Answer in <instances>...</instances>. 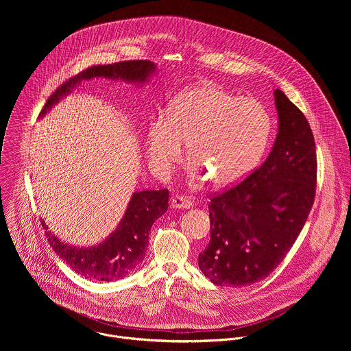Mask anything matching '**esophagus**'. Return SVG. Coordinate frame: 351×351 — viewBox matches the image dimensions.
<instances>
[{
    "label": "esophagus",
    "mask_w": 351,
    "mask_h": 351,
    "mask_svg": "<svg viewBox=\"0 0 351 351\" xmlns=\"http://www.w3.org/2000/svg\"><path fill=\"white\" fill-rule=\"evenodd\" d=\"M170 206L173 209H189L193 206V202L184 196H173L170 201Z\"/></svg>",
    "instance_id": "34e87169"
}]
</instances>
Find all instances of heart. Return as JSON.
Here are the masks:
<instances>
[{"label": "heart", "instance_id": "obj_1", "mask_svg": "<svg viewBox=\"0 0 351 351\" xmlns=\"http://www.w3.org/2000/svg\"><path fill=\"white\" fill-rule=\"evenodd\" d=\"M270 131V116L259 102L202 84L180 92L169 101L165 114L151 119L146 156L151 169L165 176L180 159L185 142L191 174L227 188L254 170Z\"/></svg>", "mask_w": 351, "mask_h": 351}]
</instances>
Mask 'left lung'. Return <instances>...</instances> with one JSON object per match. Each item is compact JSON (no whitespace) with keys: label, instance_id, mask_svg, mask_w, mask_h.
I'll use <instances>...</instances> for the list:
<instances>
[{"label":"left lung","instance_id":"obj_1","mask_svg":"<svg viewBox=\"0 0 351 351\" xmlns=\"http://www.w3.org/2000/svg\"><path fill=\"white\" fill-rule=\"evenodd\" d=\"M278 131L259 169L209 204L210 241L199 267L213 284L246 287L267 277L296 242L316 188V149L309 123L274 90Z\"/></svg>","mask_w":351,"mask_h":351}]
</instances>
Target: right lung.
Wrapping results in <instances>:
<instances>
[{
    "mask_svg": "<svg viewBox=\"0 0 351 351\" xmlns=\"http://www.w3.org/2000/svg\"><path fill=\"white\" fill-rule=\"evenodd\" d=\"M156 71V64L150 60H127L113 64L93 66L66 81L46 102L39 119L46 116L52 106L73 92L82 81L105 78L124 81L132 85L146 84ZM169 191H141L132 193L127 209L116 230L102 242L78 247L62 241L49 231L45 220L46 235L52 250L59 255L74 271L88 280L114 281L124 278L145 259L149 246V234L154 221L167 210Z\"/></svg>",
    "mask_w": 351,
    "mask_h": 351,
    "instance_id": "1",
    "label": "right lung"
}]
</instances>
